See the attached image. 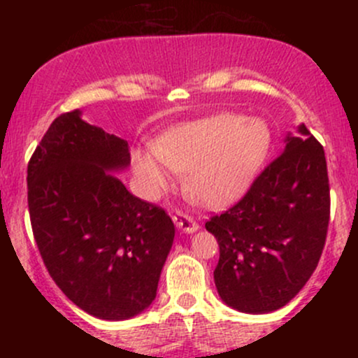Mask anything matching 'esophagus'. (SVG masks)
<instances>
[{
    "instance_id": "esophagus-1",
    "label": "esophagus",
    "mask_w": 358,
    "mask_h": 358,
    "mask_svg": "<svg viewBox=\"0 0 358 358\" xmlns=\"http://www.w3.org/2000/svg\"><path fill=\"white\" fill-rule=\"evenodd\" d=\"M173 222L180 231L187 232V234L195 232L196 229H199V224L193 220V217L188 215V213H183V212H176L173 215Z\"/></svg>"
}]
</instances>
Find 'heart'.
<instances>
[{"label": "heart", "instance_id": "heart-1", "mask_svg": "<svg viewBox=\"0 0 358 358\" xmlns=\"http://www.w3.org/2000/svg\"><path fill=\"white\" fill-rule=\"evenodd\" d=\"M271 143L273 134L262 119L217 114L168 129L153 151L133 155V166L150 199L170 187L171 171H185V187L193 195L208 205H225L261 170Z\"/></svg>", "mask_w": 358, "mask_h": 358}]
</instances>
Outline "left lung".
Listing matches in <instances>:
<instances>
[{"label":"left lung","instance_id":"obj_1","mask_svg":"<svg viewBox=\"0 0 358 358\" xmlns=\"http://www.w3.org/2000/svg\"><path fill=\"white\" fill-rule=\"evenodd\" d=\"M234 207L205 229L219 242V296L244 313H269L299 293L322 257L330 222L323 146L305 124Z\"/></svg>","mask_w":358,"mask_h":358}]
</instances>
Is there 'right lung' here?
Returning a JSON list of instances; mask_svg holds the SVG:
<instances>
[{
  "instance_id": "add662e5",
  "label": "right lung",
  "mask_w": 358,
  "mask_h": 358,
  "mask_svg": "<svg viewBox=\"0 0 358 358\" xmlns=\"http://www.w3.org/2000/svg\"><path fill=\"white\" fill-rule=\"evenodd\" d=\"M129 163L127 141L77 109L52 122L28 163V210L45 268L73 305L101 320H127L153 303L175 237L170 215L113 175Z\"/></svg>"
}]
</instances>
